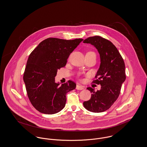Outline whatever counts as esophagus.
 Listing matches in <instances>:
<instances>
[{
    "instance_id": "esophagus-1",
    "label": "esophagus",
    "mask_w": 147,
    "mask_h": 147,
    "mask_svg": "<svg viewBox=\"0 0 147 147\" xmlns=\"http://www.w3.org/2000/svg\"><path fill=\"white\" fill-rule=\"evenodd\" d=\"M76 89H77V90H83V89H84V86H80V85H77Z\"/></svg>"
}]
</instances>
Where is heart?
Listing matches in <instances>:
<instances>
[{
	"label": "heart",
	"instance_id": "heart-1",
	"mask_svg": "<svg viewBox=\"0 0 147 147\" xmlns=\"http://www.w3.org/2000/svg\"><path fill=\"white\" fill-rule=\"evenodd\" d=\"M88 53H93V52H88Z\"/></svg>",
	"mask_w": 147,
	"mask_h": 147
}]
</instances>
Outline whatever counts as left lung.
<instances>
[{
	"label": "left lung",
	"instance_id": "left-lung-1",
	"mask_svg": "<svg viewBox=\"0 0 147 147\" xmlns=\"http://www.w3.org/2000/svg\"><path fill=\"white\" fill-rule=\"evenodd\" d=\"M83 43L95 47L101 61L95 79L92 82L100 84L101 89L95 92L94 89L87 88L92 94L90 100L85 101L83 105L90 112H103L111 108L120 94L121 84L126 78L124 61L115 46L102 36L89 37Z\"/></svg>",
	"mask_w": 147,
	"mask_h": 147
}]
</instances>
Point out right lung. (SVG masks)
I'll list each match as a JSON object with an SVG mask.
<instances>
[{"mask_svg":"<svg viewBox=\"0 0 147 147\" xmlns=\"http://www.w3.org/2000/svg\"><path fill=\"white\" fill-rule=\"evenodd\" d=\"M83 40L49 38L39 44L29 55L23 80L28 98L39 112L53 114L64 107L66 94L76 88V84L68 80L60 86L55 82V77Z\"/></svg>","mask_w":147,"mask_h":147,"instance_id":"right-lung-1","label":"right lung"}]
</instances>
